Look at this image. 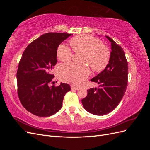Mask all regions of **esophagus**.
<instances>
[{"label": "esophagus", "mask_w": 150, "mask_h": 150, "mask_svg": "<svg viewBox=\"0 0 150 150\" xmlns=\"http://www.w3.org/2000/svg\"><path fill=\"white\" fill-rule=\"evenodd\" d=\"M79 89V88L76 87V86H71V90H78Z\"/></svg>", "instance_id": "esophagus-1"}]
</instances>
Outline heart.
I'll return each mask as SVG.
<instances>
[{
	"label": "heart",
	"mask_w": 150,
	"mask_h": 150,
	"mask_svg": "<svg viewBox=\"0 0 150 150\" xmlns=\"http://www.w3.org/2000/svg\"><path fill=\"white\" fill-rule=\"evenodd\" d=\"M70 43L75 52H83L81 62L85 63L78 65L70 62L62 65L59 69V76L64 82L79 86L90 74L87 64L94 71H101L108 64L110 52L100 40L89 35L76 36L70 40ZM57 55L61 61L67 62L71 59L72 51L66 44H61L57 48Z\"/></svg>",
	"instance_id": "heart-1"
}]
</instances>
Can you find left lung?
Instances as JSON below:
<instances>
[{
	"mask_svg": "<svg viewBox=\"0 0 150 150\" xmlns=\"http://www.w3.org/2000/svg\"><path fill=\"white\" fill-rule=\"evenodd\" d=\"M109 64L101 72L91 79L99 84V88L88 89V94L82 99L85 110L95 115L108 114L118 105L128 86V66L125 54L120 46L111 38Z\"/></svg>",
	"mask_w": 150,
	"mask_h": 150,
	"instance_id": "8db88e82",
	"label": "left lung"
}]
</instances>
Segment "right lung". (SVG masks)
<instances>
[{
    "instance_id": "right-lung-1",
    "label": "right lung",
    "mask_w": 150,
    "mask_h": 150,
    "mask_svg": "<svg viewBox=\"0 0 150 150\" xmlns=\"http://www.w3.org/2000/svg\"><path fill=\"white\" fill-rule=\"evenodd\" d=\"M72 34L49 33L30 43L22 54L17 72V94L22 105L32 114L47 117L61 110L69 84L49 86L57 63L59 44Z\"/></svg>"
}]
</instances>
